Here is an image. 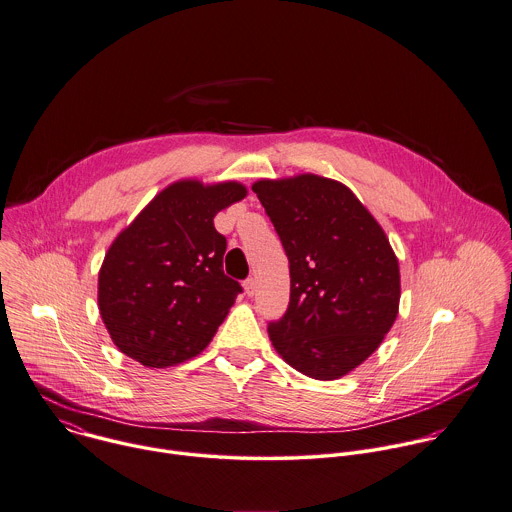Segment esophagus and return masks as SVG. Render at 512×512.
<instances>
[{"mask_svg":"<svg viewBox=\"0 0 512 512\" xmlns=\"http://www.w3.org/2000/svg\"><path fill=\"white\" fill-rule=\"evenodd\" d=\"M243 287H245V293H247L249 297L255 295V279H247V281L243 283Z\"/></svg>","mask_w":512,"mask_h":512,"instance_id":"34e87169","label":"esophagus"}]
</instances>
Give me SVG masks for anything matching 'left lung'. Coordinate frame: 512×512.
Masks as SVG:
<instances>
[{
  "mask_svg": "<svg viewBox=\"0 0 512 512\" xmlns=\"http://www.w3.org/2000/svg\"><path fill=\"white\" fill-rule=\"evenodd\" d=\"M251 189L291 273L289 307L269 323V339L299 373L341 379L379 349L397 319V255L369 209L335 179L301 173L261 179Z\"/></svg>",
  "mask_w": 512,
  "mask_h": 512,
  "instance_id": "obj_1",
  "label": "left lung"
}]
</instances>
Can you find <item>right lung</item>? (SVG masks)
I'll list each match as a JSON object with an SVG mask.
<instances>
[{
    "label": "right lung",
    "mask_w": 512,
    "mask_h": 512,
    "mask_svg": "<svg viewBox=\"0 0 512 512\" xmlns=\"http://www.w3.org/2000/svg\"><path fill=\"white\" fill-rule=\"evenodd\" d=\"M245 195L237 181L181 179L113 239L99 269L97 305L121 353L165 369L209 345L241 293L223 273L227 239L213 217Z\"/></svg>",
    "instance_id": "1"
}]
</instances>
